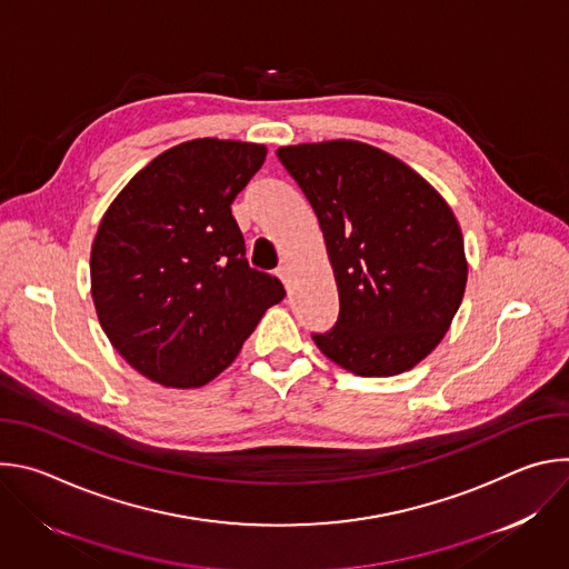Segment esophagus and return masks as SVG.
Returning a JSON list of instances; mask_svg holds the SVG:
<instances>
[{"mask_svg": "<svg viewBox=\"0 0 569 569\" xmlns=\"http://www.w3.org/2000/svg\"><path fill=\"white\" fill-rule=\"evenodd\" d=\"M277 277L288 286V281H290V268H288V266H281V268L277 270Z\"/></svg>", "mask_w": 569, "mask_h": 569, "instance_id": "obj_1", "label": "esophagus"}]
</instances>
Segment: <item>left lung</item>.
<instances>
[{
    "label": "left lung",
    "instance_id": "8db88e82",
    "mask_svg": "<svg viewBox=\"0 0 569 569\" xmlns=\"http://www.w3.org/2000/svg\"><path fill=\"white\" fill-rule=\"evenodd\" d=\"M308 198L340 295L319 351L356 376H396L428 358L463 299L461 227L443 196L398 157L353 139L281 146Z\"/></svg>",
    "mask_w": 569,
    "mask_h": 569
}]
</instances>
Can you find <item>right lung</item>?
I'll use <instances>...</instances> for the list:
<instances>
[{"mask_svg": "<svg viewBox=\"0 0 569 569\" xmlns=\"http://www.w3.org/2000/svg\"><path fill=\"white\" fill-rule=\"evenodd\" d=\"M268 148L191 139L146 164L112 200L92 242V299L112 347L152 382L191 389L238 356L286 297L252 270L233 198Z\"/></svg>", "mask_w": 569, "mask_h": 569, "instance_id": "obj_1", "label": "right lung"}]
</instances>
